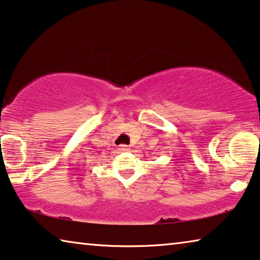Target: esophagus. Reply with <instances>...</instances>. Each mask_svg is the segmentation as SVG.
<instances>
[{
    "mask_svg": "<svg viewBox=\"0 0 260 260\" xmlns=\"http://www.w3.org/2000/svg\"><path fill=\"white\" fill-rule=\"evenodd\" d=\"M118 150L121 151V152H124V151H129V148L127 147V146H120V147H118Z\"/></svg>",
    "mask_w": 260,
    "mask_h": 260,
    "instance_id": "34e87169",
    "label": "esophagus"
}]
</instances>
